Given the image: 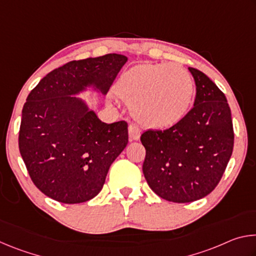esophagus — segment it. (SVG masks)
<instances>
[{"label":"esophagus","instance_id":"1","mask_svg":"<svg viewBox=\"0 0 256 256\" xmlns=\"http://www.w3.org/2000/svg\"><path fill=\"white\" fill-rule=\"evenodd\" d=\"M128 136L131 140H138L141 136V130L136 124H131L128 126Z\"/></svg>","mask_w":256,"mask_h":256}]
</instances>
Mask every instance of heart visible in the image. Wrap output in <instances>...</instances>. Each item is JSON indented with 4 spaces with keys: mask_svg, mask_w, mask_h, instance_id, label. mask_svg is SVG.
<instances>
[{
    "mask_svg": "<svg viewBox=\"0 0 256 256\" xmlns=\"http://www.w3.org/2000/svg\"><path fill=\"white\" fill-rule=\"evenodd\" d=\"M194 81L177 64H140L120 76L116 92L133 105L136 118L151 128H170L188 112Z\"/></svg>",
    "mask_w": 256,
    "mask_h": 256,
    "instance_id": "b5f03b06",
    "label": "heart"
}]
</instances>
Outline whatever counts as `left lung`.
Masks as SVG:
<instances>
[{"instance_id":"obj_1","label":"left lung","mask_w":256,"mask_h":256,"mask_svg":"<svg viewBox=\"0 0 256 256\" xmlns=\"http://www.w3.org/2000/svg\"><path fill=\"white\" fill-rule=\"evenodd\" d=\"M196 86L193 108L172 128L148 130L142 166L146 183L164 200L188 203L219 184L234 149L232 112L226 96L204 73L188 68Z\"/></svg>"}]
</instances>
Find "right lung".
Masks as SVG:
<instances>
[{
	"mask_svg": "<svg viewBox=\"0 0 256 256\" xmlns=\"http://www.w3.org/2000/svg\"><path fill=\"white\" fill-rule=\"evenodd\" d=\"M126 60L120 54L71 60L28 94L19 150L32 183L45 196L74 204L102 190L110 164L128 144V123L102 122L71 94L89 84L106 94Z\"/></svg>",
	"mask_w": 256,
	"mask_h": 256,
	"instance_id": "1",
	"label": "right lung"
}]
</instances>
